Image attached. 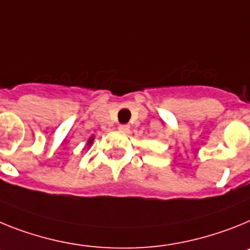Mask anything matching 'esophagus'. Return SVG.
Returning a JSON list of instances; mask_svg holds the SVG:
<instances>
[{"mask_svg": "<svg viewBox=\"0 0 250 250\" xmlns=\"http://www.w3.org/2000/svg\"><path fill=\"white\" fill-rule=\"evenodd\" d=\"M118 129L121 132H128V131H129V125H119Z\"/></svg>", "mask_w": 250, "mask_h": 250, "instance_id": "1", "label": "esophagus"}]
</instances>
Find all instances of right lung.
I'll return each instance as SVG.
<instances>
[{"mask_svg":"<svg viewBox=\"0 0 250 250\" xmlns=\"http://www.w3.org/2000/svg\"><path fill=\"white\" fill-rule=\"evenodd\" d=\"M93 141H94V136H90V137H89V140H88V142H86V145H88V146L90 147V146H92Z\"/></svg>","mask_w":250,"mask_h":250,"instance_id":"add662e5","label":"right lung"}]
</instances>
